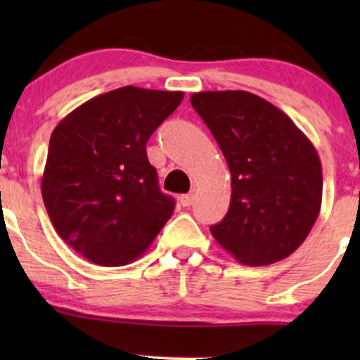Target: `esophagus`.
<instances>
[{
  "mask_svg": "<svg viewBox=\"0 0 360 360\" xmlns=\"http://www.w3.org/2000/svg\"><path fill=\"white\" fill-rule=\"evenodd\" d=\"M193 200H195L193 193H188V195H181L179 203H181V205H183V207H190L191 203H193Z\"/></svg>",
  "mask_w": 360,
  "mask_h": 360,
  "instance_id": "esophagus-1",
  "label": "esophagus"
}]
</instances>
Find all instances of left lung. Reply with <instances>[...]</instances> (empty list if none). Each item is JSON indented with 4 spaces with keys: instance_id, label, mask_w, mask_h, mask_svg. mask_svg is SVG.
Segmentation results:
<instances>
[{
    "instance_id": "1",
    "label": "left lung",
    "mask_w": 360,
    "mask_h": 360,
    "mask_svg": "<svg viewBox=\"0 0 360 360\" xmlns=\"http://www.w3.org/2000/svg\"><path fill=\"white\" fill-rule=\"evenodd\" d=\"M190 101L231 174L230 209L210 226L212 237L249 266L291 256L321 212L322 165L314 144L284 111L256 94L198 92Z\"/></svg>"
}]
</instances>
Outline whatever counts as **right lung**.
<instances>
[{
	"label": "right lung",
	"instance_id": "obj_1",
	"mask_svg": "<svg viewBox=\"0 0 360 360\" xmlns=\"http://www.w3.org/2000/svg\"><path fill=\"white\" fill-rule=\"evenodd\" d=\"M183 92L127 85L71 111L53 129L41 195L53 228L85 259L123 266L146 252L174 212L146 143Z\"/></svg>",
	"mask_w": 360,
	"mask_h": 360
}]
</instances>
